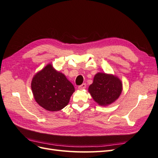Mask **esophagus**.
Listing matches in <instances>:
<instances>
[{
  "mask_svg": "<svg viewBox=\"0 0 158 158\" xmlns=\"http://www.w3.org/2000/svg\"><path fill=\"white\" fill-rule=\"evenodd\" d=\"M85 88H86V85H85V84H82V85H80L78 86L79 89H84Z\"/></svg>",
  "mask_w": 158,
  "mask_h": 158,
  "instance_id": "34e87169",
  "label": "esophagus"
}]
</instances>
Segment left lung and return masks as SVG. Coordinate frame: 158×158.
<instances>
[{
    "mask_svg": "<svg viewBox=\"0 0 158 158\" xmlns=\"http://www.w3.org/2000/svg\"><path fill=\"white\" fill-rule=\"evenodd\" d=\"M122 91L123 83L120 78L115 75L105 73L95 74L93 83L88 88L91 96L101 106H107L115 102Z\"/></svg>",
    "mask_w": 158,
    "mask_h": 158,
    "instance_id": "obj_1",
    "label": "left lung"
}]
</instances>
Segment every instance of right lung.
<instances>
[{
	"instance_id": "obj_1",
	"label": "right lung",
	"mask_w": 158,
	"mask_h": 158,
	"mask_svg": "<svg viewBox=\"0 0 158 158\" xmlns=\"http://www.w3.org/2000/svg\"><path fill=\"white\" fill-rule=\"evenodd\" d=\"M31 88L35 102L49 111H58L67 106L75 91L65 75L51 63L33 76Z\"/></svg>"
}]
</instances>
